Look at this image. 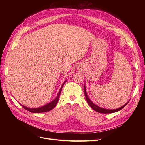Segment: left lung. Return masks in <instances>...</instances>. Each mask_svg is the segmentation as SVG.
Segmentation results:
<instances>
[{"label":"left lung","mask_w":145,"mask_h":145,"mask_svg":"<svg viewBox=\"0 0 145 145\" xmlns=\"http://www.w3.org/2000/svg\"><path fill=\"white\" fill-rule=\"evenodd\" d=\"M84 91H85V98H86V100L87 101L88 103L89 104V105L90 106V107L93 109L94 111H97L99 113H103V114H109V113H113V112H117L118 111L121 110V109L123 108L126 105L128 104V103L129 102H127L125 105H124L123 106H122L121 107L119 108H117L116 109H104V108H100L98 106H97V105H95L94 103H93V102H92V101L89 99V98L88 97L87 95V94H86V89H85V86L84 87Z\"/></svg>","instance_id":"8db88e82"}]
</instances>
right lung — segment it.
<instances>
[{
    "label": "right lung",
    "mask_w": 145,
    "mask_h": 145,
    "mask_svg": "<svg viewBox=\"0 0 145 145\" xmlns=\"http://www.w3.org/2000/svg\"><path fill=\"white\" fill-rule=\"evenodd\" d=\"M65 82H65L63 83V84L62 85V87H61V88H60V91L59 92V94H58L57 96V97L53 101H52L51 102H50V103H49L48 104L45 105V106H43L40 107V108H27V107L23 106L22 105H21V104H20V105L24 109H25L26 110H27V111H29L31 112L40 113V112H45L50 111L52 110V109L56 106V105H57V103L58 101H59V99L60 95V93H61V91H62V87L63 86V85H64V83Z\"/></svg>",
    "instance_id": "1"
}]
</instances>
